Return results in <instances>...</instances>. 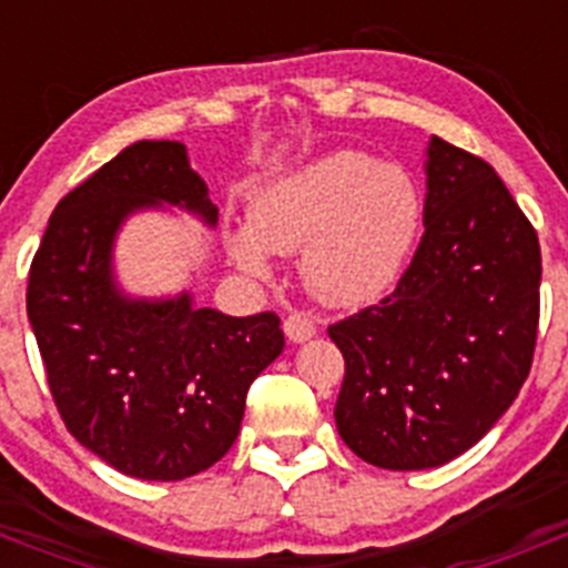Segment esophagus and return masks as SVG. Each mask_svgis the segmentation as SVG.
<instances>
[{"mask_svg":"<svg viewBox=\"0 0 568 568\" xmlns=\"http://www.w3.org/2000/svg\"><path fill=\"white\" fill-rule=\"evenodd\" d=\"M284 335H287L293 344H304V341H310L315 335V324L307 318V315L293 313L284 318Z\"/></svg>","mask_w":568,"mask_h":568,"instance_id":"obj_1","label":"esophagus"}]
</instances>
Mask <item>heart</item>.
Returning <instances> with one entry per match:
<instances>
[{
	"label": "heart",
	"mask_w": 568,
	"mask_h": 568,
	"mask_svg": "<svg viewBox=\"0 0 568 568\" xmlns=\"http://www.w3.org/2000/svg\"><path fill=\"white\" fill-rule=\"evenodd\" d=\"M424 222L413 175L361 150H333L264 184L247 224L224 233L235 267L267 278L273 253L301 250V281L335 310L364 307L398 281Z\"/></svg>",
	"instance_id": "heart-1"
}]
</instances>
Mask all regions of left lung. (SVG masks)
<instances>
[{
  "instance_id": "8db88e82",
  "label": "left lung",
  "mask_w": 568,
  "mask_h": 568,
  "mask_svg": "<svg viewBox=\"0 0 568 568\" xmlns=\"http://www.w3.org/2000/svg\"><path fill=\"white\" fill-rule=\"evenodd\" d=\"M424 239L393 295L338 321V435L361 460L413 471L478 444L518 398L540 313V244L498 173L438 135Z\"/></svg>"
}]
</instances>
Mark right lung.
<instances>
[{"mask_svg":"<svg viewBox=\"0 0 568 568\" xmlns=\"http://www.w3.org/2000/svg\"><path fill=\"white\" fill-rule=\"evenodd\" d=\"M170 207L215 227L182 142H135L50 215L30 264L28 318L70 435L142 480H184L235 444L247 389L284 349L275 313L233 318L193 293H124L113 267L130 215Z\"/></svg>","mask_w":568,"mask_h":568,"instance_id":"1","label":"right lung"}]
</instances>
